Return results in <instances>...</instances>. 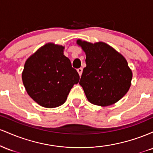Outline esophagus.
<instances>
[{
    "instance_id": "34e87169",
    "label": "esophagus",
    "mask_w": 153,
    "mask_h": 153,
    "mask_svg": "<svg viewBox=\"0 0 153 153\" xmlns=\"http://www.w3.org/2000/svg\"><path fill=\"white\" fill-rule=\"evenodd\" d=\"M77 71H78L79 75H80V76H81L82 73V68H78V69L77 70Z\"/></svg>"
}]
</instances>
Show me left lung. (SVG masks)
<instances>
[{"label": "left lung", "mask_w": 153, "mask_h": 153, "mask_svg": "<svg viewBox=\"0 0 153 153\" xmlns=\"http://www.w3.org/2000/svg\"><path fill=\"white\" fill-rule=\"evenodd\" d=\"M86 55L80 85L89 102L108 106L125 96L131 86L132 72L122 54L106 43L77 40Z\"/></svg>", "instance_id": "obj_1"}]
</instances>
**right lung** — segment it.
<instances>
[{"mask_svg": "<svg viewBox=\"0 0 153 153\" xmlns=\"http://www.w3.org/2000/svg\"><path fill=\"white\" fill-rule=\"evenodd\" d=\"M65 47L47 43L26 59L22 81L35 102L55 108L65 102L71 88L80 80L71 60L64 55Z\"/></svg>", "mask_w": 153, "mask_h": 153, "instance_id": "obj_1", "label": "right lung"}]
</instances>
